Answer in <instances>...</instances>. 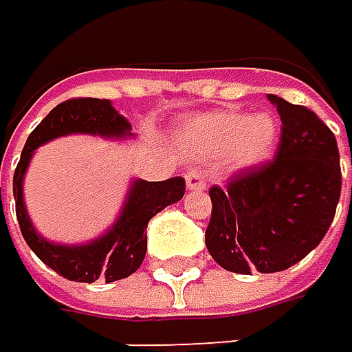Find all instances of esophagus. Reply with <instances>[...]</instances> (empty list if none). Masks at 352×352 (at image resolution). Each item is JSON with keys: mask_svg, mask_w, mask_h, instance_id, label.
<instances>
[{"mask_svg": "<svg viewBox=\"0 0 352 352\" xmlns=\"http://www.w3.org/2000/svg\"><path fill=\"white\" fill-rule=\"evenodd\" d=\"M186 188L188 190H205L207 182L197 170H190V172H186Z\"/></svg>", "mask_w": 352, "mask_h": 352, "instance_id": "34e87169", "label": "esophagus"}]
</instances>
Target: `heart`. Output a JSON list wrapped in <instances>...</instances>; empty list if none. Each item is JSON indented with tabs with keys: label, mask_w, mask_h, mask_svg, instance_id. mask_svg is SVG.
<instances>
[{
	"label": "heart",
	"mask_w": 352,
	"mask_h": 352,
	"mask_svg": "<svg viewBox=\"0 0 352 352\" xmlns=\"http://www.w3.org/2000/svg\"><path fill=\"white\" fill-rule=\"evenodd\" d=\"M280 135V124L270 111L247 116L243 111L224 109L207 111L188 118L178 137L184 147L199 157L224 155L234 170H247L265 162Z\"/></svg>",
	"instance_id": "1"
}]
</instances>
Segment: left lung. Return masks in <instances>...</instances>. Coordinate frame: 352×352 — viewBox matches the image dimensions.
I'll list each match as a JSON object with an SVG mask.
<instances>
[{
	"label": "left lung",
	"instance_id": "obj_1",
	"mask_svg": "<svg viewBox=\"0 0 352 352\" xmlns=\"http://www.w3.org/2000/svg\"><path fill=\"white\" fill-rule=\"evenodd\" d=\"M282 120L276 157L211 186L209 255L251 276L288 270L326 236L340 199V153L332 130L302 105L267 95ZM352 164V153H351Z\"/></svg>",
	"mask_w": 352,
	"mask_h": 352
}]
</instances>
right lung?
<instances>
[{"instance_id":"right-lung-1","label":"right lung","mask_w":352,"mask_h":352,"mask_svg":"<svg viewBox=\"0 0 352 352\" xmlns=\"http://www.w3.org/2000/svg\"><path fill=\"white\" fill-rule=\"evenodd\" d=\"M97 135L105 139H128L130 122L118 113L109 99L80 97L56 105L26 141L14 172V201L20 232L32 253L60 276L72 282H116L135 274L147 253L149 219L184 197V178H168L162 182L133 180L124 207L113 226L87 245H58L43 239L26 213L22 182L28 162L36 147L66 135ZM1 203V188H0Z\"/></svg>"}]
</instances>
